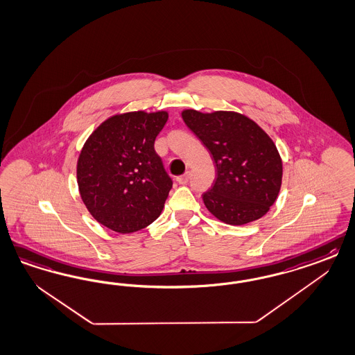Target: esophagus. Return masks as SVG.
<instances>
[{"label": "esophagus", "instance_id": "esophagus-1", "mask_svg": "<svg viewBox=\"0 0 355 355\" xmlns=\"http://www.w3.org/2000/svg\"><path fill=\"white\" fill-rule=\"evenodd\" d=\"M188 180H189V172H187V173H184L182 176H178V178H176V182L179 184H182V185L188 183Z\"/></svg>", "mask_w": 355, "mask_h": 355}]
</instances>
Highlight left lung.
Returning <instances> with one entry per match:
<instances>
[{"mask_svg": "<svg viewBox=\"0 0 355 355\" xmlns=\"http://www.w3.org/2000/svg\"><path fill=\"white\" fill-rule=\"evenodd\" d=\"M182 117L217 168L216 182L202 196L206 209L232 226L263 217L282 184V159L273 139L252 119L234 111L184 110Z\"/></svg>", "mask_w": 355, "mask_h": 355, "instance_id": "left-lung-1", "label": "left lung"}]
</instances>
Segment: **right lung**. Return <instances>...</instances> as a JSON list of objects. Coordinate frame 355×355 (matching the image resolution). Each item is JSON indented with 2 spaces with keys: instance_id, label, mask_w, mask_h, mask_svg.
<instances>
[{
  "instance_id": "1",
  "label": "right lung",
  "mask_w": 355,
  "mask_h": 355,
  "mask_svg": "<svg viewBox=\"0 0 355 355\" xmlns=\"http://www.w3.org/2000/svg\"><path fill=\"white\" fill-rule=\"evenodd\" d=\"M167 120V111L114 114L86 139L77 162L80 198L107 229L130 234L159 217L172 182L154 141Z\"/></svg>"
}]
</instances>
